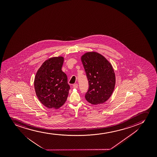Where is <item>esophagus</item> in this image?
<instances>
[{"label": "esophagus", "mask_w": 157, "mask_h": 157, "mask_svg": "<svg viewBox=\"0 0 157 157\" xmlns=\"http://www.w3.org/2000/svg\"><path fill=\"white\" fill-rule=\"evenodd\" d=\"M73 88H78V84H73Z\"/></svg>", "instance_id": "34e87169"}]
</instances>
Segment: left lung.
<instances>
[{
  "label": "left lung",
  "instance_id": "8db88e82",
  "mask_svg": "<svg viewBox=\"0 0 157 157\" xmlns=\"http://www.w3.org/2000/svg\"><path fill=\"white\" fill-rule=\"evenodd\" d=\"M81 60L89 84L85 99L92 104H103L114 91L116 82L114 69L98 53H86L82 56Z\"/></svg>",
  "mask_w": 157,
  "mask_h": 157
}]
</instances>
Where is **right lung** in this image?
<instances>
[{
  "label": "right lung",
  "mask_w": 157,
  "mask_h": 157,
  "mask_svg": "<svg viewBox=\"0 0 157 157\" xmlns=\"http://www.w3.org/2000/svg\"><path fill=\"white\" fill-rule=\"evenodd\" d=\"M64 58L46 60L36 72L34 81L36 93L40 102L48 108L58 109L67 101L70 86L62 71Z\"/></svg>",
  "instance_id": "1"
}]
</instances>
